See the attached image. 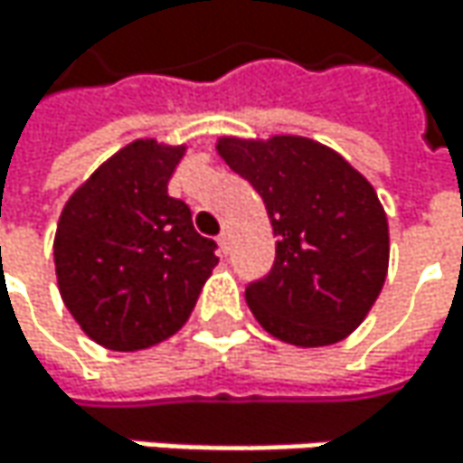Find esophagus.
<instances>
[{
	"instance_id": "34e87169",
	"label": "esophagus",
	"mask_w": 463,
	"mask_h": 463,
	"mask_svg": "<svg viewBox=\"0 0 463 463\" xmlns=\"http://www.w3.org/2000/svg\"><path fill=\"white\" fill-rule=\"evenodd\" d=\"M217 243H220V251L228 257V251H231V232L228 231H222L220 232V238H217Z\"/></svg>"
}]
</instances>
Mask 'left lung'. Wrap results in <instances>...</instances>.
Here are the masks:
<instances>
[{
  "mask_svg": "<svg viewBox=\"0 0 463 463\" xmlns=\"http://www.w3.org/2000/svg\"><path fill=\"white\" fill-rule=\"evenodd\" d=\"M217 149L260 193L279 238L273 268L246 287L254 319L303 348L351 335L389 270V225L373 184L303 137L220 139Z\"/></svg>",
  "mask_w": 463,
  "mask_h": 463,
  "instance_id": "left-lung-1",
  "label": "left lung"
}]
</instances>
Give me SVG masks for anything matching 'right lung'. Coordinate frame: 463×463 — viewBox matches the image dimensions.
<instances>
[{"label":"right lung","instance_id":"1","mask_svg":"<svg viewBox=\"0 0 463 463\" xmlns=\"http://www.w3.org/2000/svg\"><path fill=\"white\" fill-rule=\"evenodd\" d=\"M184 146L139 139L66 201L52 257L69 314L99 345L139 351L190 319L217 243L193 228L168 179Z\"/></svg>","mask_w":463,"mask_h":463}]
</instances>
